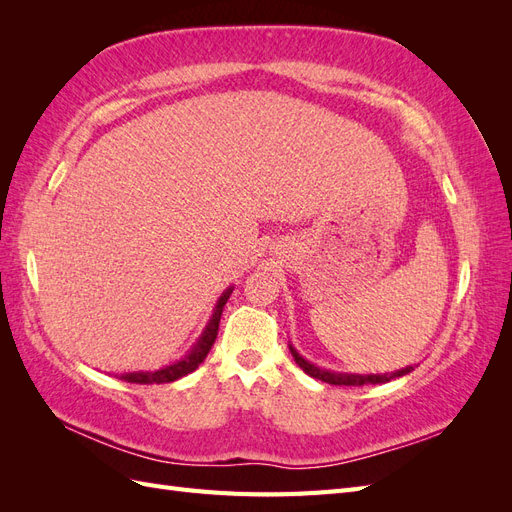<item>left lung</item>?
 Here are the masks:
<instances>
[{"label": "left lung", "mask_w": 512, "mask_h": 512, "mask_svg": "<svg viewBox=\"0 0 512 512\" xmlns=\"http://www.w3.org/2000/svg\"><path fill=\"white\" fill-rule=\"evenodd\" d=\"M290 352L294 356V361H297V365L305 371L307 376H312L316 380H322V382H329V384H339V386H361V384H380V382H389L393 378H399V376H406L412 371V367H406V369H399L395 371V374H384V376H352V374H333V371H327V369H320V367H314L312 363H307L303 356H299V352L294 350L290 346Z\"/></svg>", "instance_id": "obj_1"}]
</instances>
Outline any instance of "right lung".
I'll return each mask as SVG.
<instances>
[{
  "instance_id": "add662e5",
  "label": "right lung",
  "mask_w": 512,
  "mask_h": 512,
  "mask_svg": "<svg viewBox=\"0 0 512 512\" xmlns=\"http://www.w3.org/2000/svg\"><path fill=\"white\" fill-rule=\"evenodd\" d=\"M230 292H232V288H228L222 294L218 305H215L213 318L209 320L203 337L198 339V344L194 346V350L188 356H185L183 361L173 363V365H168V367L158 369V371H138V374H121L119 378L126 380V382H134V384H164V382H175V380H179L183 376H188L190 371H194L200 363L205 361V356L209 354L211 346L215 344V337H218V329H220V318H222L224 305H226V301L230 297Z\"/></svg>"
}]
</instances>
